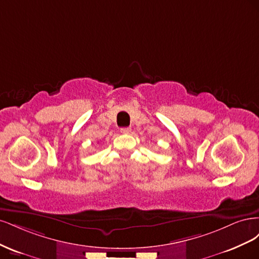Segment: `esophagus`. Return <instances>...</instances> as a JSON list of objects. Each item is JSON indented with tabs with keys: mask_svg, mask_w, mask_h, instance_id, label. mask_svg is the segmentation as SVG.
Returning <instances> with one entry per match:
<instances>
[{
	"mask_svg": "<svg viewBox=\"0 0 259 259\" xmlns=\"http://www.w3.org/2000/svg\"><path fill=\"white\" fill-rule=\"evenodd\" d=\"M122 134H130L131 133V127H122L121 128Z\"/></svg>",
	"mask_w": 259,
	"mask_h": 259,
	"instance_id": "obj_1",
	"label": "esophagus"
}]
</instances>
